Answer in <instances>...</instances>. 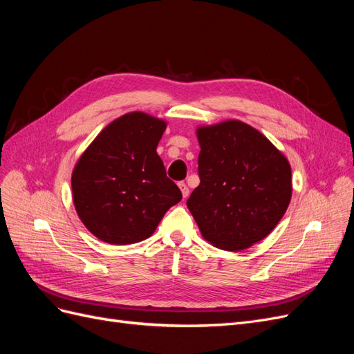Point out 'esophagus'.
I'll return each mask as SVG.
<instances>
[{"instance_id":"34e87169","label":"esophagus","mask_w":354,"mask_h":354,"mask_svg":"<svg viewBox=\"0 0 354 354\" xmlns=\"http://www.w3.org/2000/svg\"><path fill=\"white\" fill-rule=\"evenodd\" d=\"M178 187L181 190V195H183V198H187L189 196V187H187V185L185 183V181H180Z\"/></svg>"}]
</instances>
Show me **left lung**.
Masks as SVG:
<instances>
[{
  "label": "left lung",
  "mask_w": 354,
  "mask_h": 354,
  "mask_svg": "<svg viewBox=\"0 0 354 354\" xmlns=\"http://www.w3.org/2000/svg\"><path fill=\"white\" fill-rule=\"evenodd\" d=\"M196 136L201 183L187 208L214 246L250 248L283 217L292 195L291 165L269 138L236 120L199 127Z\"/></svg>",
  "instance_id": "obj_1"
}]
</instances>
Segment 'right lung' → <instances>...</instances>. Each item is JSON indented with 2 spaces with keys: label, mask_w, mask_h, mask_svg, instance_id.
Wrapping results in <instances>:
<instances>
[{
  "label": "right lung",
  "mask_w": 354,
  "mask_h": 354,
  "mask_svg": "<svg viewBox=\"0 0 354 354\" xmlns=\"http://www.w3.org/2000/svg\"><path fill=\"white\" fill-rule=\"evenodd\" d=\"M165 127L143 112L125 113L103 128L78 159L73 205L95 238L115 245L145 241L181 201L156 153Z\"/></svg>",
  "instance_id": "right-lung-1"
}]
</instances>
